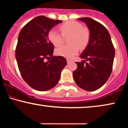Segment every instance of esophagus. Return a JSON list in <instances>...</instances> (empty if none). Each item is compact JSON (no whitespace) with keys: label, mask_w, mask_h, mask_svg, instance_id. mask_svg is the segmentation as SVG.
<instances>
[{"label":"esophagus","mask_w":128,"mask_h":128,"mask_svg":"<svg viewBox=\"0 0 128 128\" xmlns=\"http://www.w3.org/2000/svg\"><path fill=\"white\" fill-rule=\"evenodd\" d=\"M70 62H71V60H69V59H67V63L68 64H69Z\"/></svg>","instance_id":"34e87169"}]
</instances>
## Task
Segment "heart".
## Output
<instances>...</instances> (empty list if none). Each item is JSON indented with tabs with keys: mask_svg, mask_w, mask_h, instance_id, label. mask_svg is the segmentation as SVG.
Masks as SVG:
<instances>
[{
	"mask_svg": "<svg viewBox=\"0 0 128 128\" xmlns=\"http://www.w3.org/2000/svg\"><path fill=\"white\" fill-rule=\"evenodd\" d=\"M61 34L54 30L48 32V39L55 46H59L64 43V37L69 36L68 43L57 48L56 55L66 58L72 59L78 53V49L83 50L88 44L90 40V32L87 27H82L79 22L69 21L61 24L59 27Z\"/></svg>",
	"mask_w": 128,
	"mask_h": 128,
	"instance_id": "1",
	"label": "heart"
}]
</instances>
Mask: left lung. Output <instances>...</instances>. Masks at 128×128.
<instances>
[{"label": "left lung", "mask_w": 128, "mask_h": 128, "mask_svg": "<svg viewBox=\"0 0 128 128\" xmlns=\"http://www.w3.org/2000/svg\"><path fill=\"white\" fill-rule=\"evenodd\" d=\"M78 20L86 24L90 32V40L80 55V58L84 60L76 62L78 68L73 72V78L80 88L93 92L102 87L109 78L115 50L111 36L104 26L89 17Z\"/></svg>", "instance_id": "1"}]
</instances>
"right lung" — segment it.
Listing matches in <instances>:
<instances>
[{"mask_svg":"<svg viewBox=\"0 0 128 128\" xmlns=\"http://www.w3.org/2000/svg\"><path fill=\"white\" fill-rule=\"evenodd\" d=\"M62 22L40 16L24 26L18 35L16 59L22 78L34 90L44 92L55 87L67 64L64 57L53 56L54 45L48 36L49 31Z\"/></svg>","mask_w":128,"mask_h":128,"instance_id":"obj_1","label":"right lung"}]
</instances>
